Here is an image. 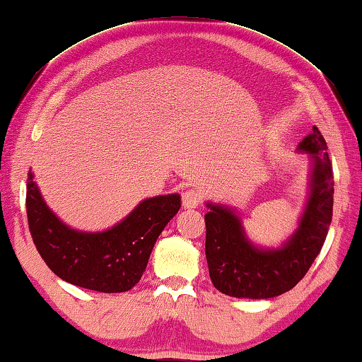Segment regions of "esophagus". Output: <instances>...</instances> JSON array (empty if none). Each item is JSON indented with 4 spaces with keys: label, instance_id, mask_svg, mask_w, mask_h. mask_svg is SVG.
<instances>
[{
    "label": "esophagus",
    "instance_id": "obj_1",
    "mask_svg": "<svg viewBox=\"0 0 362 362\" xmlns=\"http://www.w3.org/2000/svg\"><path fill=\"white\" fill-rule=\"evenodd\" d=\"M202 194L199 189L196 188H188L183 192L182 194V202H183V207L185 209H196L199 206V204H202Z\"/></svg>",
    "mask_w": 362,
    "mask_h": 362
}]
</instances>
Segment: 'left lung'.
<instances>
[{"label": "left lung", "mask_w": 362, "mask_h": 362, "mask_svg": "<svg viewBox=\"0 0 362 362\" xmlns=\"http://www.w3.org/2000/svg\"><path fill=\"white\" fill-rule=\"evenodd\" d=\"M312 153V193L299 229L280 250H258L245 239L231 210L209 204L206 258L214 286L233 298L269 299L290 291L304 279L321 252L332 220L334 173L323 134L313 127L299 144Z\"/></svg>", "instance_id": "obj_1"}]
</instances>
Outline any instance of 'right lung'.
I'll return each mask as SVG.
<instances>
[{"label":"right lung","instance_id":"obj_1","mask_svg":"<svg viewBox=\"0 0 362 362\" xmlns=\"http://www.w3.org/2000/svg\"><path fill=\"white\" fill-rule=\"evenodd\" d=\"M180 196L142 201L120 225L98 234L69 229L26 180V216L36 250L50 271L68 284L101 293H123L141 280L158 235L179 212Z\"/></svg>","mask_w":362,"mask_h":362}]
</instances>
